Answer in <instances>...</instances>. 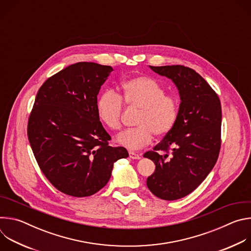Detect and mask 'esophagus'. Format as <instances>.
<instances>
[{
	"label": "esophagus",
	"instance_id": "obj_1",
	"mask_svg": "<svg viewBox=\"0 0 251 251\" xmlns=\"http://www.w3.org/2000/svg\"><path fill=\"white\" fill-rule=\"evenodd\" d=\"M129 157H130L131 159H135V160L141 159V155H139V154H137V153H135V152H129Z\"/></svg>",
	"mask_w": 251,
	"mask_h": 251
}]
</instances>
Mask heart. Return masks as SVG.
<instances>
[{"label": "heart", "instance_id": "1", "mask_svg": "<svg viewBox=\"0 0 251 251\" xmlns=\"http://www.w3.org/2000/svg\"><path fill=\"white\" fill-rule=\"evenodd\" d=\"M139 109L136 120L138 127L120 133L117 143L122 147L137 151L144 148L155 134L163 137L175 127L178 117V100L155 79L148 76H135L122 82L119 95L107 89L96 102V112L100 123L108 130L121 128L123 104Z\"/></svg>", "mask_w": 251, "mask_h": 251}]
</instances>
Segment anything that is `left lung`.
Here are the masks:
<instances>
[{"label": "left lung", "instance_id": "1", "mask_svg": "<svg viewBox=\"0 0 251 251\" xmlns=\"http://www.w3.org/2000/svg\"><path fill=\"white\" fill-rule=\"evenodd\" d=\"M150 68L170 78L181 98L175 127L144 154L156 165L147 178L148 189L159 199L175 201L195 191L217 163L222 106L216 91L194 69L184 65Z\"/></svg>", "mask_w": 251, "mask_h": 251}]
</instances>
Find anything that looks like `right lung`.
I'll return each instance as SVG.
<instances>
[{"mask_svg": "<svg viewBox=\"0 0 251 251\" xmlns=\"http://www.w3.org/2000/svg\"><path fill=\"white\" fill-rule=\"evenodd\" d=\"M113 68L95 62L71 64L41 86L27 122L34 158L50 184L76 198L101 190L113 165L129 156L111 147L100 123L96 102L101 85Z\"/></svg>", "mask_w": 251, "mask_h": 251, "instance_id": "right-lung-1", "label": "right lung"}]
</instances>
